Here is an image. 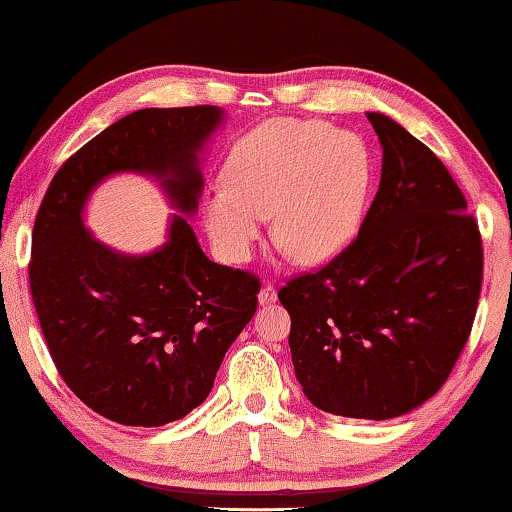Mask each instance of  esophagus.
Here are the masks:
<instances>
[{
    "mask_svg": "<svg viewBox=\"0 0 512 512\" xmlns=\"http://www.w3.org/2000/svg\"><path fill=\"white\" fill-rule=\"evenodd\" d=\"M275 300H277L275 286H272V284H263L261 291H258V303H261V305H270V303H275Z\"/></svg>",
    "mask_w": 512,
    "mask_h": 512,
    "instance_id": "obj_1",
    "label": "esophagus"
}]
</instances>
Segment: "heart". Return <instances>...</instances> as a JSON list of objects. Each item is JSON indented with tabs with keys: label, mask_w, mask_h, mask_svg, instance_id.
<instances>
[{
	"label": "heart",
	"mask_w": 512,
	"mask_h": 512,
	"mask_svg": "<svg viewBox=\"0 0 512 512\" xmlns=\"http://www.w3.org/2000/svg\"><path fill=\"white\" fill-rule=\"evenodd\" d=\"M226 184L202 200L209 240L244 263L272 214L275 240L300 263L340 256L359 233L373 181L359 137L321 121L275 118L247 132L223 167Z\"/></svg>",
	"instance_id": "1"
}]
</instances>
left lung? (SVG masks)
<instances>
[{
    "label": "left lung",
    "instance_id": "8db88e82",
    "mask_svg": "<svg viewBox=\"0 0 512 512\" xmlns=\"http://www.w3.org/2000/svg\"><path fill=\"white\" fill-rule=\"evenodd\" d=\"M380 188L359 235L326 268L291 279V361L319 410L391 419L443 387L471 333L482 242L466 198L429 146L368 111Z\"/></svg>",
    "mask_w": 512,
    "mask_h": 512
}]
</instances>
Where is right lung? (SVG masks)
<instances>
[{
  "instance_id": "right-lung-1",
  "label": "right lung",
  "mask_w": 512,
  "mask_h": 512,
  "mask_svg": "<svg viewBox=\"0 0 512 512\" xmlns=\"http://www.w3.org/2000/svg\"><path fill=\"white\" fill-rule=\"evenodd\" d=\"M223 121L221 107L123 116L60 167L39 207L30 289L41 331L67 387L111 422L163 426L198 408L256 312L258 279L209 261L188 223ZM123 171L156 180L178 212L149 255L111 250L82 223L94 188Z\"/></svg>"
}]
</instances>
